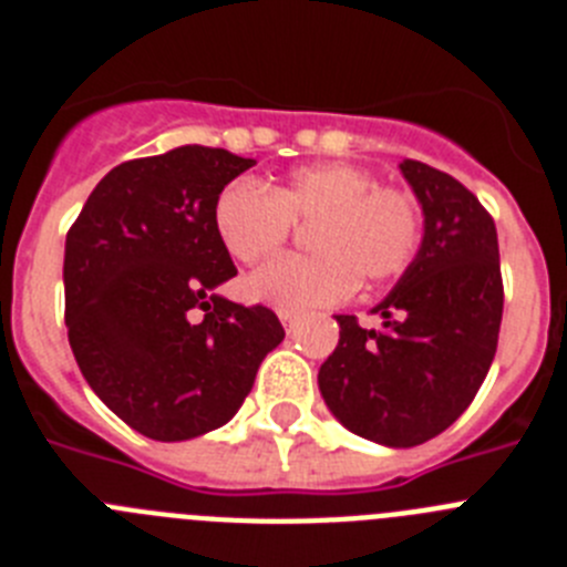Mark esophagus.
<instances>
[{
  "label": "esophagus",
  "mask_w": 567,
  "mask_h": 567,
  "mask_svg": "<svg viewBox=\"0 0 567 567\" xmlns=\"http://www.w3.org/2000/svg\"><path fill=\"white\" fill-rule=\"evenodd\" d=\"M278 318H280V323H284V327H287V332H292L295 323H298L300 315H298V312H289V309H280Z\"/></svg>",
  "instance_id": "esophagus-1"
}]
</instances>
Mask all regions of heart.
<instances>
[{
	"instance_id": "obj_1",
	"label": "heart",
	"mask_w": 567,
	"mask_h": 567,
	"mask_svg": "<svg viewBox=\"0 0 567 567\" xmlns=\"http://www.w3.org/2000/svg\"><path fill=\"white\" fill-rule=\"evenodd\" d=\"M295 224H312V255L280 258L247 280L249 298L289 312L332 307L358 284L380 287L400 278L425 238L417 193L378 184L372 169L349 162L307 164L272 189L233 182L215 195V235L240 264L278 255Z\"/></svg>"
}]
</instances>
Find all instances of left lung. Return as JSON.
Instances as JSON below:
<instances>
[{
	"label": "left lung",
	"instance_id": "8db88e82",
	"mask_svg": "<svg viewBox=\"0 0 567 567\" xmlns=\"http://www.w3.org/2000/svg\"><path fill=\"white\" fill-rule=\"evenodd\" d=\"M425 213V238L380 329L338 315V349L320 365V394L358 437L409 449L445 432L480 392L497 354L503 272L497 227L477 195L443 169L400 164Z\"/></svg>",
	"mask_w": 567,
	"mask_h": 567
}]
</instances>
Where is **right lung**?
Masks as SVG:
<instances>
[{"label": "right lung", "mask_w": 567, "mask_h": 567, "mask_svg": "<svg viewBox=\"0 0 567 567\" xmlns=\"http://www.w3.org/2000/svg\"><path fill=\"white\" fill-rule=\"evenodd\" d=\"M252 164L198 144L133 158L104 175L68 229L70 349L110 412L150 440L227 423L284 340L272 309L213 292L238 275L215 235V195Z\"/></svg>", "instance_id": "right-lung-1"}]
</instances>
